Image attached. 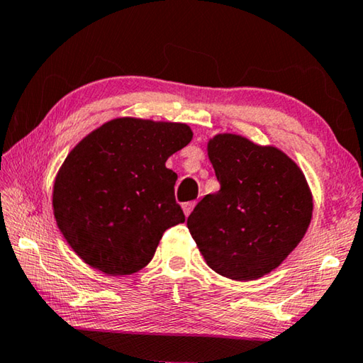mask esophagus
<instances>
[{
	"instance_id": "34e87169",
	"label": "esophagus",
	"mask_w": 363,
	"mask_h": 363,
	"mask_svg": "<svg viewBox=\"0 0 363 363\" xmlns=\"http://www.w3.org/2000/svg\"><path fill=\"white\" fill-rule=\"evenodd\" d=\"M194 206H195V201H187V203H184L182 205V210H184V214H186V216H189L190 213H192V210H194Z\"/></svg>"
}]
</instances>
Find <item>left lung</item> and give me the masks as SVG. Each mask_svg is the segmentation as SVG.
Wrapping results in <instances>:
<instances>
[{
	"instance_id": "1",
	"label": "left lung",
	"mask_w": 363,
	"mask_h": 363,
	"mask_svg": "<svg viewBox=\"0 0 363 363\" xmlns=\"http://www.w3.org/2000/svg\"><path fill=\"white\" fill-rule=\"evenodd\" d=\"M208 157L220 189L194 208L189 230L214 272L259 279L284 262L311 224L306 177L281 150L237 134L214 136Z\"/></svg>"
}]
</instances>
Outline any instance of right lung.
I'll use <instances>...</instances> for the list:
<instances>
[{"label": "right lung", "mask_w": 363, "mask_h": 363, "mask_svg": "<svg viewBox=\"0 0 363 363\" xmlns=\"http://www.w3.org/2000/svg\"><path fill=\"white\" fill-rule=\"evenodd\" d=\"M192 140L184 123L116 118L88 134L59 169L54 218L73 251L108 275L152 261L163 233L186 220L168 157Z\"/></svg>", "instance_id": "right-lung-1"}]
</instances>
